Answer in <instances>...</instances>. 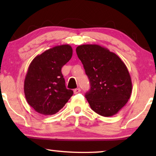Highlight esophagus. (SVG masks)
Segmentation results:
<instances>
[{
	"label": "esophagus",
	"mask_w": 156,
	"mask_h": 156,
	"mask_svg": "<svg viewBox=\"0 0 156 156\" xmlns=\"http://www.w3.org/2000/svg\"><path fill=\"white\" fill-rule=\"evenodd\" d=\"M80 91H81V89H80V88H77V89H74V94H76L80 93Z\"/></svg>",
	"instance_id": "34e87169"
}]
</instances>
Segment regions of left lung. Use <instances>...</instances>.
<instances>
[{"instance_id": "obj_1", "label": "left lung", "mask_w": 156, "mask_h": 156, "mask_svg": "<svg viewBox=\"0 0 156 156\" xmlns=\"http://www.w3.org/2000/svg\"><path fill=\"white\" fill-rule=\"evenodd\" d=\"M76 52L90 82L85 97L91 108L102 116L116 114L131 95L126 66L118 55L98 44H82Z\"/></svg>"}]
</instances>
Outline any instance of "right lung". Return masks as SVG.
<instances>
[{
	"instance_id": "obj_1",
	"label": "right lung",
	"mask_w": 156,
	"mask_h": 156,
	"mask_svg": "<svg viewBox=\"0 0 156 156\" xmlns=\"http://www.w3.org/2000/svg\"><path fill=\"white\" fill-rule=\"evenodd\" d=\"M72 52L69 44L55 46L36 56L30 64L24 93L29 105L39 114H56L73 94V91L66 88L61 72Z\"/></svg>"
}]
</instances>
